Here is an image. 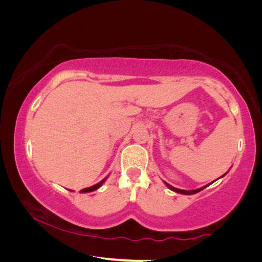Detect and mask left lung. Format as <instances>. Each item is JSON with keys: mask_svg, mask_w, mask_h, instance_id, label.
<instances>
[{"mask_svg": "<svg viewBox=\"0 0 262 262\" xmlns=\"http://www.w3.org/2000/svg\"><path fill=\"white\" fill-rule=\"evenodd\" d=\"M225 174H223L222 177H224ZM164 184H165L168 188H170L171 190H173V192H176V193H180V194H187V195H192V194H195V193H199V192H201V190L203 189V188H206L207 186H209V185H206V186H203V187H201V188H198V189H193V190H185V189H179V188H176V187H173V186H171L170 184H167V183H165V181H164Z\"/></svg>", "mask_w": 262, "mask_h": 262, "instance_id": "left-lung-1", "label": "left lung"}]
</instances>
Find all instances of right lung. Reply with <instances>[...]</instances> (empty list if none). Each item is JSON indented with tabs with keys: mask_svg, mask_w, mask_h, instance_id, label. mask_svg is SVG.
<instances>
[{
	"mask_svg": "<svg viewBox=\"0 0 262 262\" xmlns=\"http://www.w3.org/2000/svg\"><path fill=\"white\" fill-rule=\"evenodd\" d=\"M106 178H107V177H106ZM106 178L105 179H103L100 181V183H98V184H96V185H94V186H91V187H88V188H84V189H82L81 190V193H89V192H94V190H96V189H98L101 185L104 184V181L106 180Z\"/></svg>",
	"mask_w": 262,
	"mask_h": 262,
	"instance_id": "add662e5",
	"label": "right lung"
}]
</instances>
